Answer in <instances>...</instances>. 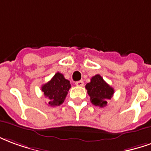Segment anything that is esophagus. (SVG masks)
<instances>
[{
	"label": "esophagus",
	"instance_id": "esophagus-1",
	"mask_svg": "<svg viewBox=\"0 0 151 151\" xmlns=\"http://www.w3.org/2000/svg\"><path fill=\"white\" fill-rule=\"evenodd\" d=\"M76 85L80 86V87H82V86H84V81H76Z\"/></svg>",
	"mask_w": 151,
	"mask_h": 151
}]
</instances>
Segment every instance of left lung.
Here are the masks:
<instances>
[{
	"instance_id": "left-lung-1",
	"label": "left lung",
	"mask_w": 151,
	"mask_h": 151,
	"mask_svg": "<svg viewBox=\"0 0 151 151\" xmlns=\"http://www.w3.org/2000/svg\"><path fill=\"white\" fill-rule=\"evenodd\" d=\"M90 101L97 106L104 107L114 94V88L103 80L100 75L93 76L91 81L85 85Z\"/></svg>"
}]
</instances>
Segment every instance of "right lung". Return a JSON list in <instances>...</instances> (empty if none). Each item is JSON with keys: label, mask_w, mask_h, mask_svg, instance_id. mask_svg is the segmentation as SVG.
Here are the masks:
<instances>
[{"label": "right lung", "mask_w": 151, "mask_h": 151, "mask_svg": "<svg viewBox=\"0 0 151 151\" xmlns=\"http://www.w3.org/2000/svg\"><path fill=\"white\" fill-rule=\"evenodd\" d=\"M70 88V81L63 74L57 72L49 82L42 85L41 90L49 100V106H57L63 103Z\"/></svg>", "instance_id": "1"}]
</instances>
